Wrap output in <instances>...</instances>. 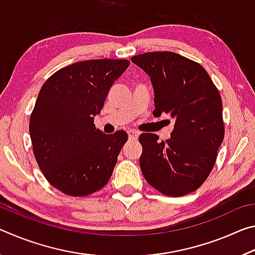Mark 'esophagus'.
I'll use <instances>...</instances> for the list:
<instances>
[{"label":"esophagus","mask_w":255,"mask_h":255,"mask_svg":"<svg viewBox=\"0 0 255 255\" xmlns=\"http://www.w3.org/2000/svg\"><path fill=\"white\" fill-rule=\"evenodd\" d=\"M127 132H128L129 139L135 140V139H137L138 136H139V132L136 131V130H133V129H129V130H127Z\"/></svg>","instance_id":"esophagus-1"}]
</instances>
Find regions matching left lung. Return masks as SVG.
<instances>
[{
	"instance_id": "8db88e82",
	"label": "left lung",
	"mask_w": 255,
	"mask_h": 255,
	"mask_svg": "<svg viewBox=\"0 0 255 255\" xmlns=\"http://www.w3.org/2000/svg\"><path fill=\"white\" fill-rule=\"evenodd\" d=\"M131 62L152 82L153 115L175 119L170 139L158 141L156 133L139 136L144 178L163 195H188L208 178L224 140L221 94L200 64L176 53H145Z\"/></svg>"
}]
</instances>
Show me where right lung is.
<instances>
[{"label": "right lung", "mask_w": 255, "mask_h": 255, "mask_svg": "<svg viewBox=\"0 0 255 255\" xmlns=\"http://www.w3.org/2000/svg\"><path fill=\"white\" fill-rule=\"evenodd\" d=\"M129 64L127 59L77 62L41 86L29 123L33 154L48 182L65 195H91L111 178L128 135L103 133L94 117Z\"/></svg>", "instance_id": "1"}]
</instances>
